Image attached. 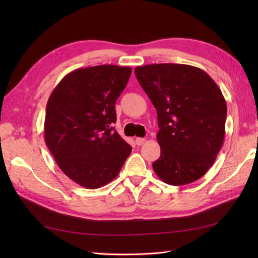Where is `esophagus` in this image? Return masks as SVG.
<instances>
[{
    "label": "esophagus",
    "instance_id": "34e87169",
    "mask_svg": "<svg viewBox=\"0 0 258 258\" xmlns=\"http://www.w3.org/2000/svg\"><path fill=\"white\" fill-rule=\"evenodd\" d=\"M135 143L138 144L139 146H141V145H143L144 143H145V139H142V138H138L135 140Z\"/></svg>",
    "mask_w": 258,
    "mask_h": 258
}]
</instances>
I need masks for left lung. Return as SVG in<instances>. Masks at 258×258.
I'll return each instance as SVG.
<instances>
[{"instance_id":"1","label":"left lung","mask_w":258,"mask_h":258,"mask_svg":"<svg viewBox=\"0 0 258 258\" xmlns=\"http://www.w3.org/2000/svg\"><path fill=\"white\" fill-rule=\"evenodd\" d=\"M157 111L161 156L153 163L166 184L201 178L216 160L225 136L226 101L204 71L186 64H149L134 70Z\"/></svg>"}]
</instances>
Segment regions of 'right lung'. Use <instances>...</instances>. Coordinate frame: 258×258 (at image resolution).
Segmentation results:
<instances>
[{"label": "right lung", "mask_w": 258, "mask_h": 258, "mask_svg": "<svg viewBox=\"0 0 258 258\" xmlns=\"http://www.w3.org/2000/svg\"><path fill=\"white\" fill-rule=\"evenodd\" d=\"M132 69L104 64L65 75L47 101L44 140L58 167L95 189L117 176L132 147L114 131L115 103Z\"/></svg>", "instance_id": "right-lung-1"}]
</instances>
